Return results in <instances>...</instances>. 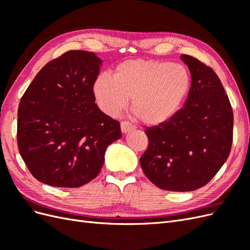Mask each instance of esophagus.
I'll use <instances>...</instances> for the list:
<instances>
[{
	"instance_id": "34e87169",
	"label": "esophagus",
	"mask_w": 250,
	"mask_h": 250,
	"mask_svg": "<svg viewBox=\"0 0 250 250\" xmlns=\"http://www.w3.org/2000/svg\"><path fill=\"white\" fill-rule=\"evenodd\" d=\"M132 129H134V126L131 123L127 122V121H123V122H121V130H122L123 133L129 132Z\"/></svg>"
}]
</instances>
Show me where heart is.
Instances as JSON below:
<instances>
[{
	"label": "heart",
	"instance_id": "b5f03b06",
	"mask_svg": "<svg viewBox=\"0 0 250 250\" xmlns=\"http://www.w3.org/2000/svg\"><path fill=\"white\" fill-rule=\"evenodd\" d=\"M192 88V76L184 64L153 59L121 62L113 77L102 74L94 83L98 106L109 116L122 110L131 97L135 116L146 125H161L183 108Z\"/></svg>",
	"mask_w": 250,
	"mask_h": 250
}]
</instances>
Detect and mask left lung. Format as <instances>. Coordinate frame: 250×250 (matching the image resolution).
<instances>
[{
	"mask_svg": "<svg viewBox=\"0 0 250 250\" xmlns=\"http://www.w3.org/2000/svg\"><path fill=\"white\" fill-rule=\"evenodd\" d=\"M180 58L192 76L190 95L175 117L146 128L148 147L140 164L162 190L187 192L206 186L228 160L233 113L214 70L195 57Z\"/></svg>",
	"mask_w": 250,
	"mask_h": 250,
	"instance_id": "obj_1",
	"label": "left lung"
}]
</instances>
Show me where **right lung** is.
I'll return each mask as SVG.
<instances>
[{
	"label": "right lung",
	"mask_w": 250,
	"mask_h": 250,
	"mask_svg": "<svg viewBox=\"0 0 250 250\" xmlns=\"http://www.w3.org/2000/svg\"><path fill=\"white\" fill-rule=\"evenodd\" d=\"M102 60L72 50L51 60L22 95L18 147L28 170L42 184L78 188L102 169L107 146L121 138L120 123L95 103Z\"/></svg>",
	"instance_id": "1"
}]
</instances>
